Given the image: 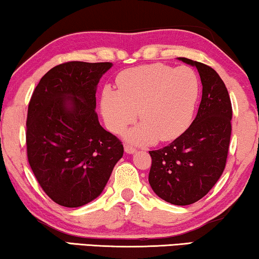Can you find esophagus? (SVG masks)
Returning <instances> with one entry per match:
<instances>
[{
	"mask_svg": "<svg viewBox=\"0 0 259 259\" xmlns=\"http://www.w3.org/2000/svg\"><path fill=\"white\" fill-rule=\"evenodd\" d=\"M125 152L127 153V154H134V153L137 152V149H136V148H133L132 146L126 145V146H125Z\"/></svg>",
	"mask_w": 259,
	"mask_h": 259,
	"instance_id": "obj_1",
	"label": "esophagus"
}]
</instances>
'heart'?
<instances>
[{"label":"heart","instance_id":"1","mask_svg":"<svg viewBox=\"0 0 259 259\" xmlns=\"http://www.w3.org/2000/svg\"><path fill=\"white\" fill-rule=\"evenodd\" d=\"M118 88L105 86L100 111L113 133H120L137 118L138 123L125 133L134 145H148L175 139L188 125L200 95V80L193 69L152 64L125 70Z\"/></svg>","mask_w":259,"mask_h":259}]
</instances>
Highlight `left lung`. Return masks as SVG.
<instances>
[{
	"instance_id": "1",
	"label": "left lung",
	"mask_w": 259,
	"mask_h": 259,
	"mask_svg": "<svg viewBox=\"0 0 259 259\" xmlns=\"http://www.w3.org/2000/svg\"><path fill=\"white\" fill-rule=\"evenodd\" d=\"M196 67L202 99L189 128L166 147L151 151L148 181L153 192L175 205L195 203L207 195L226 167L231 136L229 93L212 67L179 57Z\"/></svg>"
}]
</instances>
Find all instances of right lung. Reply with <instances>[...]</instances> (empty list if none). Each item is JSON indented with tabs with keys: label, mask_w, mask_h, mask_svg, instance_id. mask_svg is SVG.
I'll return each instance as SVG.
<instances>
[{
	"label": "right lung",
	"mask_w": 259,
	"mask_h": 259,
	"mask_svg": "<svg viewBox=\"0 0 259 259\" xmlns=\"http://www.w3.org/2000/svg\"><path fill=\"white\" fill-rule=\"evenodd\" d=\"M112 63L69 62L52 67L32 93L27 152L37 181L52 201L78 208L99 196L123 147L104 130L96 92Z\"/></svg>",
	"instance_id": "right-lung-1"
}]
</instances>
